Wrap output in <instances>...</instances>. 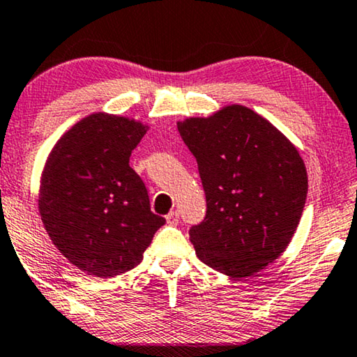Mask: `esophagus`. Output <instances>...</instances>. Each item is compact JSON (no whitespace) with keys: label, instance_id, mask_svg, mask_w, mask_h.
<instances>
[{"label":"esophagus","instance_id":"esophagus-1","mask_svg":"<svg viewBox=\"0 0 357 357\" xmlns=\"http://www.w3.org/2000/svg\"><path fill=\"white\" fill-rule=\"evenodd\" d=\"M167 223L168 225H178L179 223V213L178 212H169L167 215Z\"/></svg>","mask_w":357,"mask_h":357}]
</instances>
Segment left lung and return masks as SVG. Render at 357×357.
I'll return each instance as SVG.
<instances>
[{"instance_id":"left-lung-1","label":"left lung","mask_w":357,"mask_h":357,"mask_svg":"<svg viewBox=\"0 0 357 357\" xmlns=\"http://www.w3.org/2000/svg\"><path fill=\"white\" fill-rule=\"evenodd\" d=\"M199 165L207 215L189 231L199 260L231 278L252 277L284 252L307 197L296 145L267 118L231 103L179 119Z\"/></svg>"}]
</instances>
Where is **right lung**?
<instances>
[{
	"mask_svg": "<svg viewBox=\"0 0 357 357\" xmlns=\"http://www.w3.org/2000/svg\"><path fill=\"white\" fill-rule=\"evenodd\" d=\"M149 124L90 113L53 145L43 165L38 213L52 243L84 273L112 278L134 268L165 218L129 167Z\"/></svg>",
	"mask_w": 357,
	"mask_h": 357,
	"instance_id": "add662e5",
	"label": "right lung"
}]
</instances>
